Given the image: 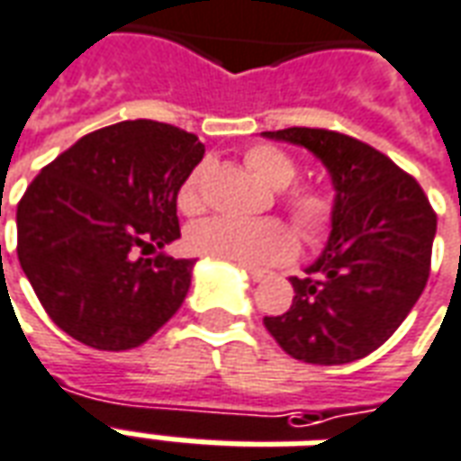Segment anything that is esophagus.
<instances>
[{
	"mask_svg": "<svg viewBox=\"0 0 461 461\" xmlns=\"http://www.w3.org/2000/svg\"><path fill=\"white\" fill-rule=\"evenodd\" d=\"M244 272L249 275V279H252V282H262V279H267V276H269V272H267V269H257V267H244Z\"/></svg>",
	"mask_w": 461,
	"mask_h": 461,
	"instance_id": "esophagus-1",
	"label": "esophagus"
}]
</instances>
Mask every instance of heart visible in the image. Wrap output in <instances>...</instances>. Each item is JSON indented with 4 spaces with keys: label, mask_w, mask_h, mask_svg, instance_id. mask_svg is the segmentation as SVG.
<instances>
[{
    "label": "heart",
    "mask_w": 461,
    "mask_h": 461,
    "mask_svg": "<svg viewBox=\"0 0 461 461\" xmlns=\"http://www.w3.org/2000/svg\"><path fill=\"white\" fill-rule=\"evenodd\" d=\"M252 175L264 186L285 192L286 186L297 179V162L282 149L272 144H257L244 157ZM204 175L207 167L199 164L192 175L186 176L185 185L179 186L176 207L185 214H199L204 209ZM285 207L289 209V217L297 224L302 237L307 241L321 240L331 224V199L312 186L292 189L282 194ZM186 247L189 252L224 262L244 264V267H267V264L286 262L294 249L297 240L286 230L282 221L276 220H257V221H237L214 217V220L199 221L186 231Z\"/></svg>",
    "instance_id": "1"
}]
</instances>
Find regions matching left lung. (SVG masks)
Returning a JSON list of instances; mask_svg holds the SVG:
<instances>
[{"label": "left lung", "instance_id": "left-lung-1", "mask_svg": "<svg viewBox=\"0 0 461 461\" xmlns=\"http://www.w3.org/2000/svg\"><path fill=\"white\" fill-rule=\"evenodd\" d=\"M314 154L334 186L331 231L307 276H289L292 307L264 317L289 357L347 365L387 342L424 292L437 214L417 179L365 141L330 130L262 131Z\"/></svg>", "mask_w": 461, "mask_h": 461}]
</instances>
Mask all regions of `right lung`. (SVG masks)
I'll return each instance as SVG.
<instances>
[{"mask_svg": "<svg viewBox=\"0 0 461 461\" xmlns=\"http://www.w3.org/2000/svg\"><path fill=\"white\" fill-rule=\"evenodd\" d=\"M202 157L194 134L134 119L82 137L27 186L19 264L59 330L122 352L175 317L194 262L162 249L179 240L176 194Z\"/></svg>", "mask_w": 461, "mask_h": 461, "instance_id": "add662e5", "label": "right lung"}]
</instances>
